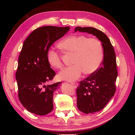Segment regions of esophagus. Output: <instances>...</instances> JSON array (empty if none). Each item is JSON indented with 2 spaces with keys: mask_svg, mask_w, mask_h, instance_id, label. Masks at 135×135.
<instances>
[{
  "mask_svg": "<svg viewBox=\"0 0 135 135\" xmlns=\"http://www.w3.org/2000/svg\"><path fill=\"white\" fill-rule=\"evenodd\" d=\"M71 84L73 85V87H74V88H76L77 86H78V83H71Z\"/></svg>",
  "mask_w": 135,
  "mask_h": 135,
  "instance_id": "1",
  "label": "esophagus"
}]
</instances>
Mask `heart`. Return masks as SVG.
I'll use <instances>...</instances> for the list:
<instances>
[{
  "instance_id": "b5f03b06",
  "label": "heart",
  "mask_w": 135,
  "mask_h": 135,
  "mask_svg": "<svg viewBox=\"0 0 135 135\" xmlns=\"http://www.w3.org/2000/svg\"><path fill=\"white\" fill-rule=\"evenodd\" d=\"M65 53L73 54L71 66L60 72V80L73 81L79 78L82 71L85 75L93 74L101 66L104 57V50L101 42L83 35L69 36L57 44ZM48 64L55 69L62 68L60 55L53 50L47 53Z\"/></svg>"
}]
</instances>
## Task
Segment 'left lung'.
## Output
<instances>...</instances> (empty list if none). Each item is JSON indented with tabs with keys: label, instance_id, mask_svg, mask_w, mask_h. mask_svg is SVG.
<instances>
[{
	"label": "left lung",
	"instance_id": "8db88e82",
	"mask_svg": "<svg viewBox=\"0 0 135 135\" xmlns=\"http://www.w3.org/2000/svg\"><path fill=\"white\" fill-rule=\"evenodd\" d=\"M77 31L96 36L104 50V59L99 69L80 81L76 89L78 108L85 114H92L104 109L115 92L116 56L111 42L103 32L91 27H76L75 32Z\"/></svg>",
	"mask_w": 135,
	"mask_h": 135
}]
</instances>
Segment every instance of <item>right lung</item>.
<instances>
[{
    "label": "right lung",
    "mask_w": 135,
    "mask_h": 135,
    "mask_svg": "<svg viewBox=\"0 0 135 135\" xmlns=\"http://www.w3.org/2000/svg\"><path fill=\"white\" fill-rule=\"evenodd\" d=\"M69 29V26H43L34 30L23 42L16 73L18 96L23 107L36 115H45L54 109L53 95L61 82L47 85L56 75L47 53Z\"/></svg>",
    "instance_id": "1"
}]
</instances>
